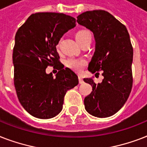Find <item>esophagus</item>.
Listing matches in <instances>:
<instances>
[{
  "mask_svg": "<svg viewBox=\"0 0 147 147\" xmlns=\"http://www.w3.org/2000/svg\"><path fill=\"white\" fill-rule=\"evenodd\" d=\"M78 81H79V83L80 84H82L84 82V81H83V78H82V76H78Z\"/></svg>",
  "mask_w": 147,
  "mask_h": 147,
  "instance_id": "34e87169",
  "label": "esophagus"
}]
</instances>
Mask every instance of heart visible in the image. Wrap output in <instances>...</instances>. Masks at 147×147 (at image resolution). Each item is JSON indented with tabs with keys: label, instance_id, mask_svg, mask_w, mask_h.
Listing matches in <instances>:
<instances>
[{
	"label": "heart",
	"instance_id": "1",
	"mask_svg": "<svg viewBox=\"0 0 147 147\" xmlns=\"http://www.w3.org/2000/svg\"><path fill=\"white\" fill-rule=\"evenodd\" d=\"M76 39L79 44L92 39V34L87 30H80L76 33ZM65 65L68 68L76 71H81L84 67L87 65V62L82 59H76V58H69L66 60Z\"/></svg>",
	"mask_w": 147,
	"mask_h": 147
}]
</instances>
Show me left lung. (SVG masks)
<instances>
[{"label":"left lung","mask_w":147,"mask_h":147,"mask_svg":"<svg viewBox=\"0 0 147 147\" xmlns=\"http://www.w3.org/2000/svg\"><path fill=\"white\" fill-rule=\"evenodd\" d=\"M78 24L92 31L95 51L88 65V71H101L104 79L94 83L84 78L92 86V93L84 100L85 110L92 116L108 117L116 114L127 100L133 85L134 51L126 26L107 11L92 10L77 17Z\"/></svg>","instance_id":"left-lung-1"}]
</instances>
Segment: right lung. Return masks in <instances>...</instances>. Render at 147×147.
<instances>
[{"mask_svg": "<svg viewBox=\"0 0 147 147\" xmlns=\"http://www.w3.org/2000/svg\"><path fill=\"white\" fill-rule=\"evenodd\" d=\"M76 19L61 13H36L17 30L13 51L14 86L24 108L40 119L53 118L62 110L65 94L78 84V76L60 62L56 46ZM48 65H59L55 78Z\"/></svg>", "mask_w": 147, "mask_h": 147, "instance_id": "add662e5", "label": "right lung"}]
</instances>
